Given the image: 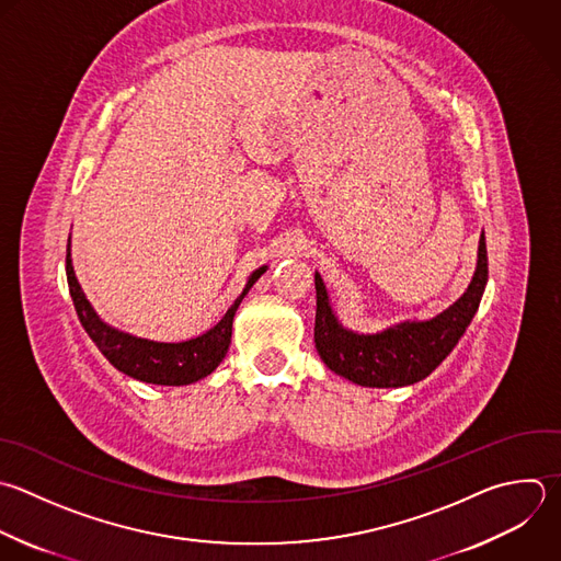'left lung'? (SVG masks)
<instances>
[{
    "instance_id": "left-lung-1",
    "label": "left lung",
    "mask_w": 561,
    "mask_h": 561,
    "mask_svg": "<svg viewBox=\"0 0 561 561\" xmlns=\"http://www.w3.org/2000/svg\"><path fill=\"white\" fill-rule=\"evenodd\" d=\"M486 285L484 232L478 241V261L465 294L430 320H403L377 333L346 329L329 300L322 276L316 272L313 340L322 362L340 377L366 388H401L425 379L458 344L478 311Z\"/></svg>"
}]
</instances>
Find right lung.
<instances>
[{
  "mask_svg": "<svg viewBox=\"0 0 561 561\" xmlns=\"http://www.w3.org/2000/svg\"><path fill=\"white\" fill-rule=\"evenodd\" d=\"M66 272H68L70 296L75 300L79 320L112 366H116L121 373L138 381L158 383V386H188L208 377L224 362L230 346V337H232L234 313L241 300L245 298V294L252 289V285L267 272V265L250 274L239 298L232 302V307L224 313V318L213 329L182 342H158V340L140 337L105 322L88 300L75 274L72 243H68Z\"/></svg>",
  "mask_w": 561,
  "mask_h": 561,
  "instance_id": "right-lung-1",
  "label": "right lung"
}]
</instances>
